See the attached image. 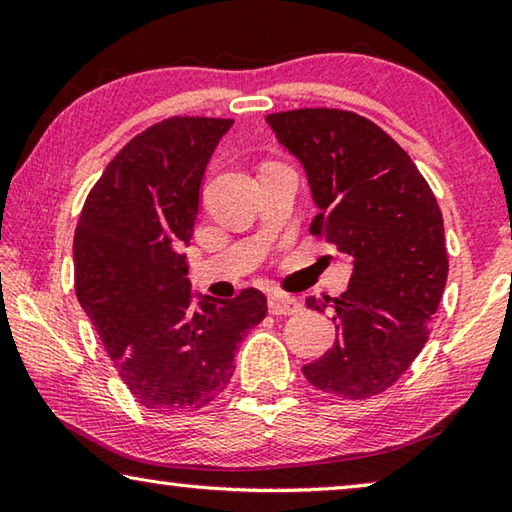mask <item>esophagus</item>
Returning a JSON list of instances; mask_svg holds the SVG:
<instances>
[{"mask_svg":"<svg viewBox=\"0 0 512 512\" xmlns=\"http://www.w3.org/2000/svg\"><path fill=\"white\" fill-rule=\"evenodd\" d=\"M302 309V305L298 300L293 298H284V296H277V293H273V296H268V311H271L273 316H289V314H298V311Z\"/></svg>","mask_w":512,"mask_h":512,"instance_id":"34e87169","label":"esophagus"}]
</instances>
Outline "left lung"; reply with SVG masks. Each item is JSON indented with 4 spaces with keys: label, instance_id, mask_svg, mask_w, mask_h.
<instances>
[{
    "label": "left lung",
    "instance_id": "8db88e82",
    "mask_svg": "<svg viewBox=\"0 0 512 512\" xmlns=\"http://www.w3.org/2000/svg\"><path fill=\"white\" fill-rule=\"evenodd\" d=\"M307 173L318 214L311 235L352 262L332 307L336 341L302 366L318 391L366 400L400 379L427 343L443 298L449 259L436 196L400 144L370 119L336 108H300L266 117Z\"/></svg>",
    "mask_w": 512,
    "mask_h": 512
}]
</instances>
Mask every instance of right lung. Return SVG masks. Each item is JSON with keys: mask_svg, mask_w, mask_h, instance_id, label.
<instances>
[{"mask_svg": "<svg viewBox=\"0 0 512 512\" xmlns=\"http://www.w3.org/2000/svg\"><path fill=\"white\" fill-rule=\"evenodd\" d=\"M232 124L171 117L146 128L112 158L74 232L76 296L128 391L153 413L210 404L235 372L237 345L266 316L257 289L194 296L180 253L207 162Z\"/></svg>", "mask_w": 512, "mask_h": 512, "instance_id": "obj_1", "label": "right lung"}]
</instances>
